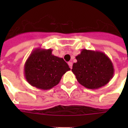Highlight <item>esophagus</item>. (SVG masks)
I'll list each match as a JSON object with an SVG mask.
<instances>
[{
  "mask_svg": "<svg viewBox=\"0 0 128 128\" xmlns=\"http://www.w3.org/2000/svg\"><path fill=\"white\" fill-rule=\"evenodd\" d=\"M68 66H70V68L72 69V62H68Z\"/></svg>",
  "mask_w": 128,
  "mask_h": 128,
  "instance_id": "1",
  "label": "esophagus"
}]
</instances>
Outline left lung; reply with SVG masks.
Instances as JSON below:
<instances>
[{
	"mask_svg": "<svg viewBox=\"0 0 128 128\" xmlns=\"http://www.w3.org/2000/svg\"><path fill=\"white\" fill-rule=\"evenodd\" d=\"M72 71L78 82L88 89H98L113 78L114 68L111 60L104 52L86 49L76 56Z\"/></svg>",
	"mask_w": 128,
	"mask_h": 128,
	"instance_id": "left-lung-1",
	"label": "left lung"
}]
</instances>
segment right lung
Segmentation results:
<instances>
[{
	"label": "right lung",
	"mask_w": 128,
	"mask_h": 128,
	"mask_svg": "<svg viewBox=\"0 0 128 128\" xmlns=\"http://www.w3.org/2000/svg\"><path fill=\"white\" fill-rule=\"evenodd\" d=\"M52 52V49L36 48L30 54L25 62L24 72L31 86L44 90L51 89L70 70L64 59L54 56Z\"/></svg>",
	"instance_id": "add662e5"
}]
</instances>
